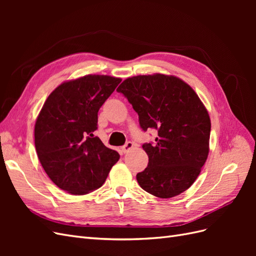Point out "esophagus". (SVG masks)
<instances>
[{"mask_svg": "<svg viewBox=\"0 0 256 256\" xmlns=\"http://www.w3.org/2000/svg\"><path fill=\"white\" fill-rule=\"evenodd\" d=\"M131 148H134V143L128 141L125 145L122 147V152H128Z\"/></svg>", "mask_w": 256, "mask_h": 256, "instance_id": "1", "label": "esophagus"}]
</instances>
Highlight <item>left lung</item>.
<instances>
[{
    "label": "left lung",
    "instance_id": "left-lung-1",
    "mask_svg": "<svg viewBox=\"0 0 256 256\" xmlns=\"http://www.w3.org/2000/svg\"><path fill=\"white\" fill-rule=\"evenodd\" d=\"M116 90L132 104L144 131H158L154 143L142 146L148 166L136 174L141 188L160 198L190 188L208 157L212 127L196 92L177 76L161 74L131 76Z\"/></svg>",
    "mask_w": 256,
    "mask_h": 256
}]
</instances>
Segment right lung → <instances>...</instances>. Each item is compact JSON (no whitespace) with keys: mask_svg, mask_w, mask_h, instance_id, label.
<instances>
[{"mask_svg":"<svg viewBox=\"0 0 256 256\" xmlns=\"http://www.w3.org/2000/svg\"><path fill=\"white\" fill-rule=\"evenodd\" d=\"M122 79L88 74L66 81L46 100L35 122L38 159L62 190L83 196L102 187L120 154L92 132L98 111Z\"/></svg>","mask_w":256,"mask_h":256,"instance_id":"add662e5","label":"right lung"}]
</instances>
